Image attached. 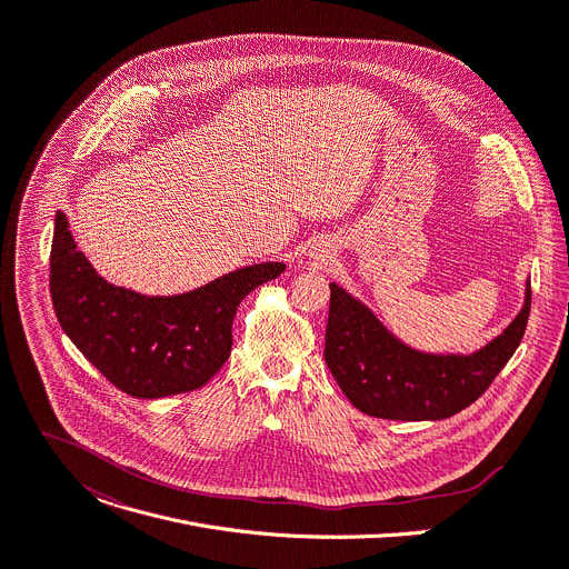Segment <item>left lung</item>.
Segmentation results:
<instances>
[{
	"label": "left lung",
	"mask_w": 569,
	"mask_h": 569,
	"mask_svg": "<svg viewBox=\"0 0 569 569\" xmlns=\"http://www.w3.org/2000/svg\"><path fill=\"white\" fill-rule=\"evenodd\" d=\"M325 360L345 397L381 420H445L475 403L522 342L531 283L515 320L475 353H427L395 338L370 308L331 283Z\"/></svg>",
	"instance_id": "8db88e82"
}]
</instances>
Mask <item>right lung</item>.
Returning <instances> with one entry per match:
<instances>
[{
	"instance_id": "obj_1",
	"label": "right lung",
	"mask_w": 569,
	"mask_h": 569,
	"mask_svg": "<svg viewBox=\"0 0 569 569\" xmlns=\"http://www.w3.org/2000/svg\"><path fill=\"white\" fill-rule=\"evenodd\" d=\"M68 227L59 211L49 256L57 318L90 363L138 399L190 392L211 381L231 353L240 301L286 270L283 263H258L183 295L147 297L101 279Z\"/></svg>"
}]
</instances>
